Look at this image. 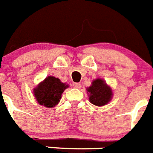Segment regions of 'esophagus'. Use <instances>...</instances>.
Here are the masks:
<instances>
[{
    "mask_svg": "<svg viewBox=\"0 0 153 153\" xmlns=\"http://www.w3.org/2000/svg\"><path fill=\"white\" fill-rule=\"evenodd\" d=\"M73 86H74V88H80V87H81V84H80L79 83H74Z\"/></svg>",
    "mask_w": 153,
    "mask_h": 153,
    "instance_id": "obj_1",
    "label": "esophagus"
}]
</instances>
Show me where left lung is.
I'll use <instances>...</instances> for the list:
<instances>
[{"instance_id":"left-lung-1","label":"left lung","mask_w":153,"mask_h":153,"mask_svg":"<svg viewBox=\"0 0 153 153\" xmlns=\"http://www.w3.org/2000/svg\"><path fill=\"white\" fill-rule=\"evenodd\" d=\"M87 91L90 102L96 106H104L110 102L113 96L111 88L104 79L99 78L93 80L91 86L87 88Z\"/></svg>"}]
</instances>
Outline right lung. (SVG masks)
Here are the masks:
<instances>
[{"instance_id": "obj_1", "label": "right lung", "mask_w": 153, "mask_h": 153, "mask_svg": "<svg viewBox=\"0 0 153 153\" xmlns=\"http://www.w3.org/2000/svg\"><path fill=\"white\" fill-rule=\"evenodd\" d=\"M69 86L60 81L59 78L49 76L34 89L33 93L36 100L40 105L45 108H53L62 97L63 91Z\"/></svg>"}]
</instances>
